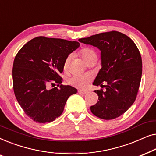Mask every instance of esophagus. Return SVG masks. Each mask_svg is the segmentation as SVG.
<instances>
[{
    "label": "esophagus",
    "instance_id": "esophagus-1",
    "mask_svg": "<svg viewBox=\"0 0 156 156\" xmlns=\"http://www.w3.org/2000/svg\"><path fill=\"white\" fill-rule=\"evenodd\" d=\"M78 92L80 94H87L88 91L86 90H81V89H80V90H78Z\"/></svg>",
    "mask_w": 156,
    "mask_h": 156
}]
</instances>
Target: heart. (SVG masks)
<instances>
[{"label":"heart","instance_id":"obj_1","mask_svg":"<svg viewBox=\"0 0 156 156\" xmlns=\"http://www.w3.org/2000/svg\"><path fill=\"white\" fill-rule=\"evenodd\" d=\"M80 55L82 57V58L84 59V62H86L87 63L91 59L97 57V53L94 50H93L92 49L89 48H84L81 49L80 50ZM70 61V57H67L65 59V62H64L63 67L65 69H67L69 66ZM92 80V76L91 74H75V75L72 76L71 78H69V84L72 86L76 88H80V89H85L87 88L88 86L89 82Z\"/></svg>","mask_w":156,"mask_h":156}]
</instances>
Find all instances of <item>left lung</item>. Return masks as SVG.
<instances>
[{"label": "left lung", "instance_id": "1", "mask_svg": "<svg viewBox=\"0 0 156 156\" xmlns=\"http://www.w3.org/2000/svg\"><path fill=\"white\" fill-rule=\"evenodd\" d=\"M79 41L97 47L101 52L102 67L93 84L104 86L106 90L94 91L99 101L90 107L91 113L105 120L121 116L134 103L139 89L142 59L137 46L118 31L97 34Z\"/></svg>", "mask_w": 156, "mask_h": 156}]
</instances>
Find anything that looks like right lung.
Instances as JSON below:
<instances>
[{
	"instance_id": "1",
	"label": "right lung",
	"mask_w": 156,
	"mask_h": 156,
	"mask_svg": "<svg viewBox=\"0 0 156 156\" xmlns=\"http://www.w3.org/2000/svg\"><path fill=\"white\" fill-rule=\"evenodd\" d=\"M80 42L40 36L17 53L12 67L15 95L25 114L36 123H50L62 114L69 96L76 89L62 84L65 59ZM49 90V85H55Z\"/></svg>"
}]
</instances>
